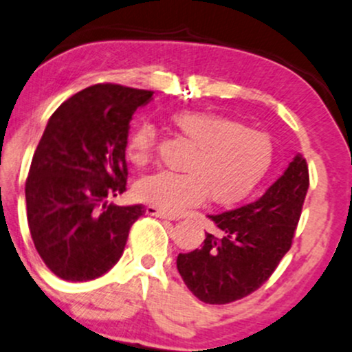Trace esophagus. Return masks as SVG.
Segmentation results:
<instances>
[{
    "label": "esophagus",
    "mask_w": 352,
    "mask_h": 352,
    "mask_svg": "<svg viewBox=\"0 0 352 352\" xmlns=\"http://www.w3.org/2000/svg\"><path fill=\"white\" fill-rule=\"evenodd\" d=\"M146 213H147V214H151V217H157V218H164V219H177L175 214L167 213V211L159 210L157 206H152V205L147 206V208H146Z\"/></svg>",
    "instance_id": "1"
}]
</instances>
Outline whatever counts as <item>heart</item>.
Listing matches in <instances>:
<instances>
[{
	"mask_svg": "<svg viewBox=\"0 0 352 352\" xmlns=\"http://www.w3.org/2000/svg\"><path fill=\"white\" fill-rule=\"evenodd\" d=\"M173 128L193 151L182 164L185 173L159 172L135 184L138 200L179 213L208 198L228 206L244 200L264 180L274 162L269 134L249 129L243 122L206 111H179L170 118ZM157 133L151 122H139L128 135L126 154L144 167L154 157Z\"/></svg>",
	"mask_w": 352,
	"mask_h": 352,
	"instance_id": "obj_1",
	"label": "heart"
}]
</instances>
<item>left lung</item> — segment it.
<instances>
[{
	"label": "left lung",
	"instance_id": "obj_1",
	"mask_svg": "<svg viewBox=\"0 0 352 352\" xmlns=\"http://www.w3.org/2000/svg\"><path fill=\"white\" fill-rule=\"evenodd\" d=\"M310 175L302 154L259 200L208 217L219 236L206 232L200 249L179 254L177 269L201 302L224 305L256 292L289 252Z\"/></svg>",
	"mask_w": 352,
	"mask_h": 352
}]
</instances>
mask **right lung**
I'll return each instance as SVG.
<instances>
[{
	"mask_svg": "<svg viewBox=\"0 0 352 352\" xmlns=\"http://www.w3.org/2000/svg\"><path fill=\"white\" fill-rule=\"evenodd\" d=\"M152 93L93 85L63 101L45 126L26 180L28 224L41 259L63 280L107 274L146 213L109 200L126 192L129 121Z\"/></svg>",
	"mask_w": 352,
	"mask_h": 352,
	"instance_id": "obj_1",
	"label": "right lung"
}]
</instances>
